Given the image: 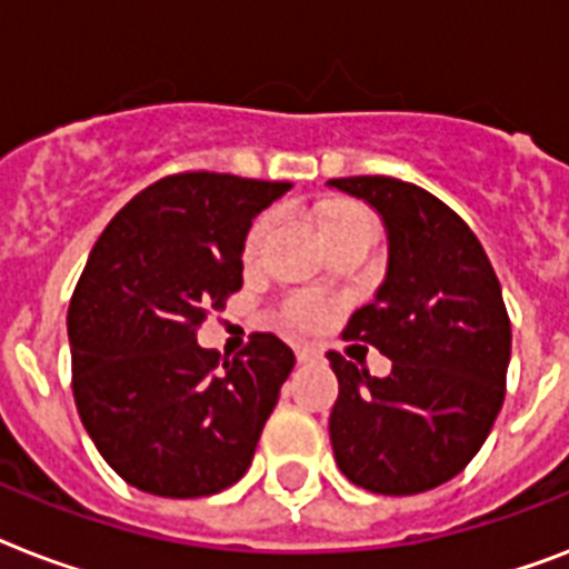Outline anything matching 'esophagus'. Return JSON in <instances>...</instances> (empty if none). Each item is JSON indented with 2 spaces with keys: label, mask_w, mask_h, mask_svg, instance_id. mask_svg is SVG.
<instances>
[{
  "label": "esophagus",
  "mask_w": 569,
  "mask_h": 569,
  "mask_svg": "<svg viewBox=\"0 0 569 569\" xmlns=\"http://www.w3.org/2000/svg\"><path fill=\"white\" fill-rule=\"evenodd\" d=\"M295 357H298V363H316L321 357V351L312 346H298L295 348Z\"/></svg>",
  "instance_id": "obj_1"
}]
</instances>
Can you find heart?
Here are the masks:
<instances>
[{
  "label": "heart",
  "instance_id": "obj_1",
  "mask_svg": "<svg viewBox=\"0 0 569 569\" xmlns=\"http://www.w3.org/2000/svg\"><path fill=\"white\" fill-rule=\"evenodd\" d=\"M277 223V212H262L257 221L250 223L248 236H244V262H257L266 250L268 239H271V230ZM351 227H363V230H375V218L369 209L363 206H337L330 209L328 218H325V232L337 230H351ZM283 319L292 325L295 330H316L325 325L328 319V303L316 298L310 292H295L283 301Z\"/></svg>",
  "mask_w": 569,
  "mask_h": 569
}]
</instances>
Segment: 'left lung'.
<instances>
[{
	"instance_id": "1",
	"label": "left lung",
	"mask_w": 569,
	"mask_h": 569,
	"mask_svg": "<svg viewBox=\"0 0 569 569\" xmlns=\"http://www.w3.org/2000/svg\"><path fill=\"white\" fill-rule=\"evenodd\" d=\"M328 186L372 203L387 223L389 268L342 339L392 360L372 378L337 351L333 458L348 481L380 496L446 485L485 446L505 401L511 319L481 241L431 191L392 177Z\"/></svg>"
}]
</instances>
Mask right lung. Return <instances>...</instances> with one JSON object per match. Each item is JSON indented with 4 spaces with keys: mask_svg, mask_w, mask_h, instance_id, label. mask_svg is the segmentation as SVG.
<instances>
[{
    "mask_svg": "<svg viewBox=\"0 0 569 569\" xmlns=\"http://www.w3.org/2000/svg\"><path fill=\"white\" fill-rule=\"evenodd\" d=\"M289 182L186 171L136 194L93 244L67 310L73 398L127 485L200 499L248 472L295 366L274 333L227 360L197 330L241 289L253 214Z\"/></svg>",
    "mask_w": 569,
    "mask_h": 569,
    "instance_id": "obj_1",
    "label": "right lung"
}]
</instances>
